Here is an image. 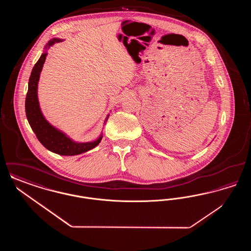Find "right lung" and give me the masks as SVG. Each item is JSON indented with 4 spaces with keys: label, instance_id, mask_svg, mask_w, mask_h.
<instances>
[{
    "label": "right lung",
    "instance_id": "1",
    "mask_svg": "<svg viewBox=\"0 0 251 251\" xmlns=\"http://www.w3.org/2000/svg\"><path fill=\"white\" fill-rule=\"evenodd\" d=\"M63 41L59 38H52L49 41L45 49H48L55 43ZM47 52L41 54L40 58L36 62L35 67L33 68L29 83H28V91L25 100V112L28 122L32 130L36 133L37 139L47 150L57 153L59 155L72 156L78 155L94 149L98 146L101 138L102 134L100 135L98 139L92 142L87 143H77L72 141L64 132L57 130L49 123L43 117L41 110L39 108L38 98H37V84L42 71L43 64L47 57ZM108 117L105 121L107 120ZM104 121V123H105Z\"/></svg>",
    "mask_w": 251,
    "mask_h": 251
}]
</instances>
